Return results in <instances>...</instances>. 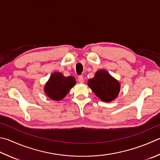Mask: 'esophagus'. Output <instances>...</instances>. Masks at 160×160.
<instances>
[{
    "mask_svg": "<svg viewBox=\"0 0 160 160\" xmlns=\"http://www.w3.org/2000/svg\"><path fill=\"white\" fill-rule=\"evenodd\" d=\"M78 81H79V82L81 83H83V78L82 76H79V77H78Z\"/></svg>",
    "mask_w": 160,
    "mask_h": 160,
    "instance_id": "1",
    "label": "esophagus"
}]
</instances>
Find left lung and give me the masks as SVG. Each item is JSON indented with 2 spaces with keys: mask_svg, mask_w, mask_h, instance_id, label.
<instances>
[{
  "mask_svg": "<svg viewBox=\"0 0 160 160\" xmlns=\"http://www.w3.org/2000/svg\"><path fill=\"white\" fill-rule=\"evenodd\" d=\"M88 85L98 97L105 102L115 99L120 92V83L108 72L100 70L88 81Z\"/></svg>",
  "mask_w": 160,
  "mask_h": 160,
  "instance_id": "8db88e82",
  "label": "left lung"
}]
</instances>
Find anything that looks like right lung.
Masks as SVG:
<instances>
[{"instance_id": "right-lung-1", "label": "right lung", "mask_w": 160, "mask_h": 160, "mask_svg": "<svg viewBox=\"0 0 160 160\" xmlns=\"http://www.w3.org/2000/svg\"><path fill=\"white\" fill-rule=\"evenodd\" d=\"M75 83L76 80L74 77H66L61 72H54L51 75L44 90L49 98L59 101L65 97Z\"/></svg>"}]
</instances>
